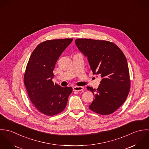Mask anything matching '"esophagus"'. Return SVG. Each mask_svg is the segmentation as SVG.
I'll use <instances>...</instances> for the list:
<instances>
[{
    "mask_svg": "<svg viewBox=\"0 0 149 149\" xmlns=\"http://www.w3.org/2000/svg\"><path fill=\"white\" fill-rule=\"evenodd\" d=\"M73 89L74 91H77V92H79V91H81L84 89V87L83 86H74L73 88Z\"/></svg>",
    "mask_w": 149,
    "mask_h": 149,
    "instance_id": "1",
    "label": "esophagus"
}]
</instances>
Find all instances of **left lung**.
I'll return each mask as SVG.
<instances>
[{"mask_svg": "<svg viewBox=\"0 0 149 149\" xmlns=\"http://www.w3.org/2000/svg\"><path fill=\"white\" fill-rule=\"evenodd\" d=\"M79 50L87 57L93 74L101 76L97 89L87 86L94 95L89 108L102 115L114 112L125 102L130 88L126 58L113 43L103 40L79 38Z\"/></svg>", "mask_w": 149, "mask_h": 149, "instance_id": "left-lung-1", "label": "left lung"}]
</instances>
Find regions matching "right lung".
<instances>
[{"label":"right lung","mask_w":149,"mask_h":149,"mask_svg":"<svg viewBox=\"0 0 149 149\" xmlns=\"http://www.w3.org/2000/svg\"><path fill=\"white\" fill-rule=\"evenodd\" d=\"M72 41L65 38L41 43L28 61L24 84L31 103L44 115L52 116L64 111L72 92V87H62L52 81L57 61Z\"/></svg>","instance_id":"obj_1"}]
</instances>
